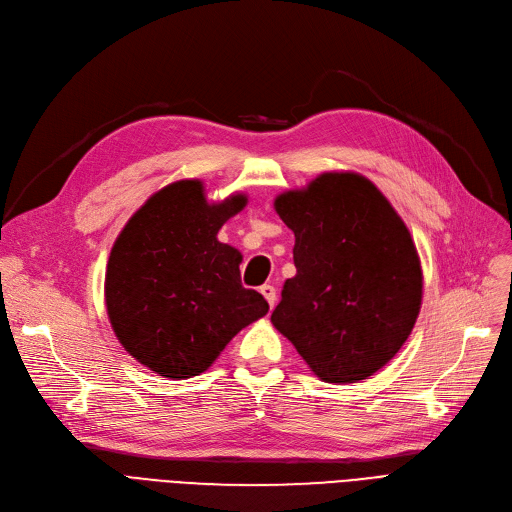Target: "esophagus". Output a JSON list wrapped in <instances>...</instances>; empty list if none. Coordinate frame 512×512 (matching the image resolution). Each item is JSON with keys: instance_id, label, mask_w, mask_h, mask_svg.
Instances as JSON below:
<instances>
[{"instance_id": "obj_1", "label": "esophagus", "mask_w": 512, "mask_h": 512, "mask_svg": "<svg viewBox=\"0 0 512 512\" xmlns=\"http://www.w3.org/2000/svg\"><path fill=\"white\" fill-rule=\"evenodd\" d=\"M259 292L263 294V297H265V301H267V303H270V307L274 309V305H276V288H274L272 284H263V286L259 288Z\"/></svg>"}]
</instances>
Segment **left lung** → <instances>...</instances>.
I'll return each mask as SVG.
<instances>
[{
  "label": "left lung",
  "instance_id": "left-lung-1",
  "mask_svg": "<svg viewBox=\"0 0 512 512\" xmlns=\"http://www.w3.org/2000/svg\"><path fill=\"white\" fill-rule=\"evenodd\" d=\"M294 232L297 276L272 313L309 369L328 384L380 371L407 342L423 272L407 224L369 178L324 172L274 199Z\"/></svg>",
  "mask_w": 512,
  "mask_h": 512
}]
</instances>
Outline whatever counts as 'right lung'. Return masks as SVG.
I'll return each mask as SVG.
<instances>
[{"instance_id":"obj_1","label":"right lung","mask_w":512,"mask_h":512,"mask_svg":"<svg viewBox=\"0 0 512 512\" xmlns=\"http://www.w3.org/2000/svg\"><path fill=\"white\" fill-rule=\"evenodd\" d=\"M245 193L207 201L201 180L153 193L118 234L105 270V309L124 351L170 380L211 367L226 344L270 305L242 288L238 249L220 228Z\"/></svg>"}]
</instances>
